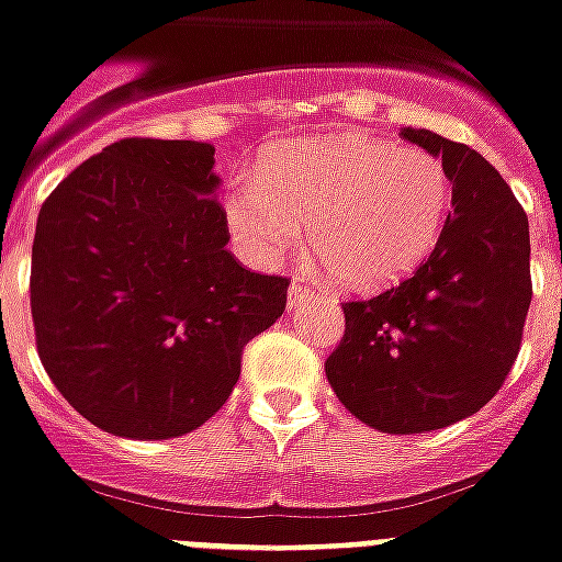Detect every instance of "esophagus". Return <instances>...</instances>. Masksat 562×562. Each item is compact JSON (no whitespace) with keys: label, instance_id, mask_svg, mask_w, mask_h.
Returning <instances> with one entry per match:
<instances>
[{"label":"esophagus","instance_id":"esophagus-1","mask_svg":"<svg viewBox=\"0 0 562 562\" xmlns=\"http://www.w3.org/2000/svg\"><path fill=\"white\" fill-rule=\"evenodd\" d=\"M314 300V291L305 285V280H294L289 289V308H303Z\"/></svg>","mask_w":562,"mask_h":562}]
</instances>
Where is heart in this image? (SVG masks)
<instances>
[{"label": "heart", "mask_w": 562, "mask_h": 562, "mask_svg": "<svg viewBox=\"0 0 562 562\" xmlns=\"http://www.w3.org/2000/svg\"><path fill=\"white\" fill-rule=\"evenodd\" d=\"M450 207V172L439 155L390 140L344 135L282 144L259 181L227 190L236 245L271 266L303 239L349 289H378L413 271L432 250Z\"/></svg>", "instance_id": "b5f03b06"}]
</instances>
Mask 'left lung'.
<instances>
[{
  "instance_id": "obj_1",
  "label": "left lung",
  "mask_w": 562,
  "mask_h": 562,
  "mask_svg": "<svg viewBox=\"0 0 562 562\" xmlns=\"http://www.w3.org/2000/svg\"><path fill=\"white\" fill-rule=\"evenodd\" d=\"M439 155L453 210L430 257L398 285L346 300L326 378L355 418L381 432H427L479 413L505 384L531 305L528 216L468 144L404 126Z\"/></svg>"
}]
</instances>
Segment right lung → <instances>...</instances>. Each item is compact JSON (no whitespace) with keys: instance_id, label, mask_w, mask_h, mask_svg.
Masks as SVG:
<instances>
[{"instance_id":"1","label":"right lung","mask_w":562,"mask_h":562,"mask_svg":"<svg viewBox=\"0 0 562 562\" xmlns=\"http://www.w3.org/2000/svg\"><path fill=\"white\" fill-rule=\"evenodd\" d=\"M216 149L123 138L68 172L31 250L36 352L94 427L172 439L231 398L241 352L280 321L289 277L225 248Z\"/></svg>"}]
</instances>
